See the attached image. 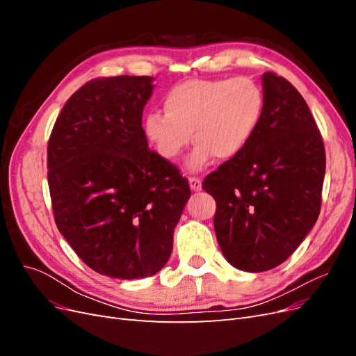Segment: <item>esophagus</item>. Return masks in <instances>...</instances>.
<instances>
[{
  "label": "esophagus",
  "mask_w": 356,
  "mask_h": 356,
  "mask_svg": "<svg viewBox=\"0 0 356 356\" xmlns=\"http://www.w3.org/2000/svg\"><path fill=\"white\" fill-rule=\"evenodd\" d=\"M188 182H190V188H191L193 191H200V190H202V179H200V178L190 177V178H188Z\"/></svg>",
  "instance_id": "esophagus-1"
}]
</instances>
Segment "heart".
I'll return each mask as SVG.
<instances>
[{
  "label": "heart",
  "mask_w": 356,
  "mask_h": 356,
  "mask_svg": "<svg viewBox=\"0 0 356 356\" xmlns=\"http://www.w3.org/2000/svg\"><path fill=\"white\" fill-rule=\"evenodd\" d=\"M165 113L144 118V134L160 157L177 160L195 138L187 160L200 170L213 157L232 160L242 154L261 126L266 99L251 77L195 79L172 88L163 99ZM193 135H191V132Z\"/></svg>",
  "instance_id": "heart-1"
}]
</instances>
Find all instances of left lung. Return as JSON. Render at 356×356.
Instances as JSON below:
<instances>
[{"label": "left lung", "mask_w": 356, "mask_h": 356, "mask_svg": "<svg viewBox=\"0 0 356 356\" xmlns=\"http://www.w3.org/2000/svg\"><path fill=\"white\" fill-rule=\"evenodd\" d=\"M260 129L245 152L203 181L217 202L213 229L233 267L260 273L282 264L305 241L321 211L325 148L303 96L264 72Z\"/></svg>", "instance_id": "1"}]
</instances>
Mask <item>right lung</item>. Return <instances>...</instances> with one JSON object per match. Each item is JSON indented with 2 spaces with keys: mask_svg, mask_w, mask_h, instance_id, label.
<instances>
[{
  "mask_svg": "<svg viewBox=\"0 0 356 356\" xmlns=\"http://www.w3.org/2000/svg\"><path fill=\"white\" fill-rule=\"evenodd\" d=\"M153 77L95 79L56 118L47 179L59 232L95 272L153 276L168 263L191 191L179 170L148 148L144 106Z\"/></svg>",
  "mask_w": 356,
  "mask_h": 356,
  "instance_id": "add662e5",
  "label": "right lung"
}]
</instances>
